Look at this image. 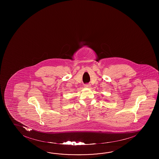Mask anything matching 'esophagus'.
I'll use <instances>...</instances> for the list:
<instances>
[{"label": "esophagus", "mask_w": 159, "mask_h": 159, "mask_svg": "<svg viewBox=\"0 0 159 159\" xmlns=\"http://www.w3.org/2000/svg\"><path fill=\"white\" fill-rule=\"evenodd\" d=\"M84 87H85L86 88H90V87H91V84H86L84 85Z\"/></svg>", "instance_id": "34e87169"}]
</instances>
